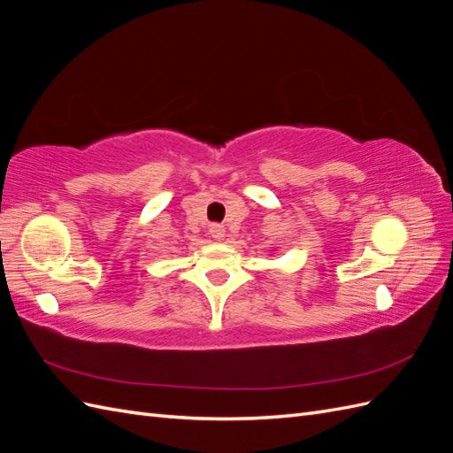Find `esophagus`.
Listing matches in <instances>:
<instances>
[{
	"instance_id": "obj_1",
	"label": "esophagus",
	"mask_w": 453,
	"mask_h": 453,
	"mask_svg": "<svg viewBox=\"0 0 453 453\" xmlns=\"http://www.w3.org/2000/svg\"><path fill=\"white\" fill-rule=\"evenodd\" d=\"M210 234L215 238V240H221L225 236V226L223 225H210Z\"/></svg>"
}]
</instances>
